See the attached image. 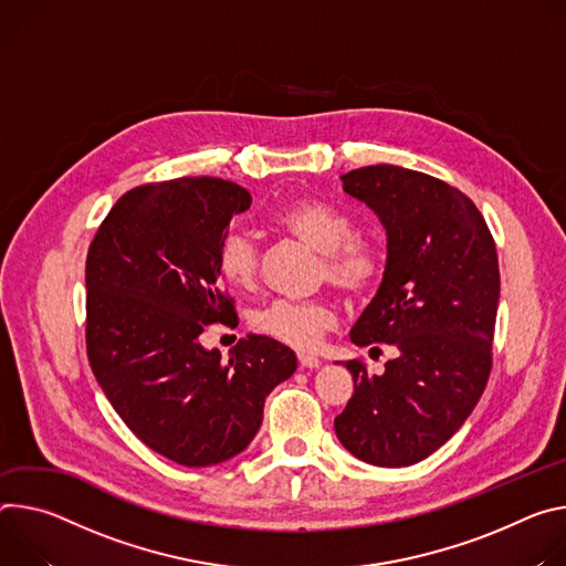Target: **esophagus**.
Segmentation results:
<instances>
[{"mask_svg":"<svg viewBox=\"0 0 566 566\" xmlns=\"http://www.w3.org/2000/svg\"><path fill=\"white\" fill-rule=\"evenodd\" d=\"M298 364L301 368H319L322 359L312 353H298Z\"/></svg>","mask_w":566,"mask_h":566,"instance_id":"34e87169","label":"esophagus"}]
</instances>
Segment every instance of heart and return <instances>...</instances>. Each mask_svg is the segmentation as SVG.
Masks as SVG:
<instances>
[{"label":"heart","mask_w":566,"mask_h":566,"mask_svg":"<svg viewBox=\"0 0 566 566\" xmlns=\"http://www.w3.org/2000/svg\"><path fill=\"white\" fill-rule=\"evenodd\" d=\"M276 227L303 238L324 254V279L346 296H364L382 276L373 244L355 238L348 216L319 200H303L274 216ZM216 265L233 287H249L259 274V244L244 229H229L220 240ZM337 326V310L324 298H274L251 315V328L285 346L310 350Z\"/></svg>","instance_id":"b5f03b06"}]
</instances>
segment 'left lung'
Instances as JSON below:
<instances>
[{"label": "left lung", "mask_w": 566, "mask_h": 566, "mask_svg": "<svg viewBox=\"0 0 566 566\" xmlns=\"http://www.w3.org/2000/svg\"><path fill=\"white\" fill-rule=\"evenodd\" d=\"M387 231L378 294L350 331L355 346L398 350L382 375L346 361L355 394L335 418L364 463L413 465L446 446L476 407L492 366L499 263L470 198L431 175L378 164L342 175ZM378 348V346H375Z\"/></svg>", "instance_id": "left-lung-1"}]
</instances>
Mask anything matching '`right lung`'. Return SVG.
<instances>
[{"label":"right lung","mask_w":566,"mask_h":566,"mask_svg":"<svg viewBox=\"0 0 566 566\" xmlns=\"http://www.w3.org/2000/svg\"><path fill=\"white\" fill-rule=\"evenodd\" d=\"M249 191L220 177L133 188L87 251V357L114 411L157 454L207 468L240 454L263 422L265 398L296 370V355L247 335L222 361L207 324L235 319L216 265Z\"/></svg>","instance_id":"add662e5"}]
</instances>
